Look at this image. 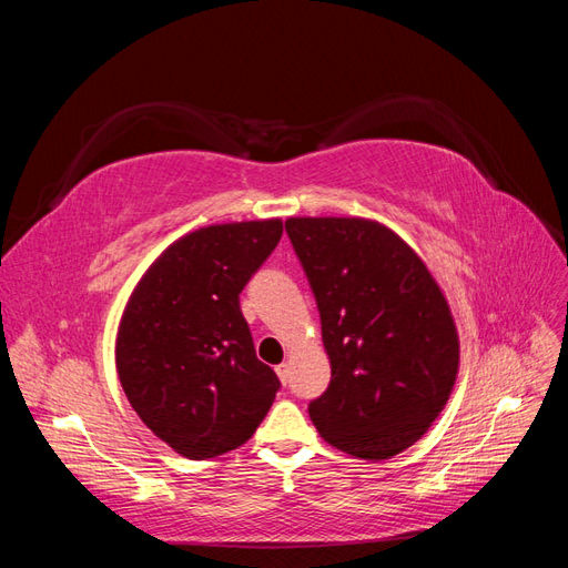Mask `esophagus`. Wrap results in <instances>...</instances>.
Instances as JSON below:
<instances>
[{"instance_id":"obj_1","label":"esophagus","mask_w":568,"mask_h":568,"mask_svg":"<svg viewBox=\"0 0 568 568\" xmlns=\"http://www.w3.org/2000/svg\"><path fill=\"white\" fill-rule=\"evenodd\" d=\"M277 376H280V382L286 386V382H288V363L277 365Z\"/></svg>"}]
</instances>
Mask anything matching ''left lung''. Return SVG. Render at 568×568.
<instances>
[{
  "label": "left lung",
  "mask_w": 568,
  "mask_h": 568,
  "mask_svg": "<svg viewBox=\"0 0 568 568\" xmlns=\"http://www.w3.org/2000/svg\"><path fill=\"white\" fill-rule=\"evenodd\" d=\"M311 280L332 382L311 403L320 436L359 459L415 445L448 403L459 336L448 298L403 236L369 217H288Z\"/></svg>",
  "instance_id": "1"
}]
</instances>
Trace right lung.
Segmentation results:
<instances>
[{
  "label": "right lung",
  "instance_id": "1",
  "mask_svg": "<svg viewBox=\"0 0 568 568\" xmlns=\"http://www.w3.org/2000/svg\"><path fill=\"white\" fill-rule=\"evenodd\" d=\"M282 220H244L180 236L136 282L118 322L115 369L132 409L178 455L244 445L280 379L255 357L239 294L282 239Z\"/></svg>",
  "mask_w": 568,
  "mask_h": 568
}]
</instances>
